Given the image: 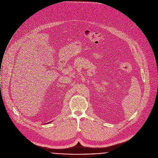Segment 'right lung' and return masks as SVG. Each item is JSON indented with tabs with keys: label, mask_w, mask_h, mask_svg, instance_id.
I'll return each instance as SVG.
<instances>
[{
	"label": "right lung",
	"mask_w": 158,
	"mask_h": 158,
	"mask_svg": "<svg viewBox=\"0 0 158 158\" xmlns=\"http://www.w3.org/2000/svg\"><path fill=\"white\" fill-rule=\"evenodd\" d=\"M49 123H50V122H49Z\"/></svg>",
	"instance_id": "add662e5"
}]
</instances>
